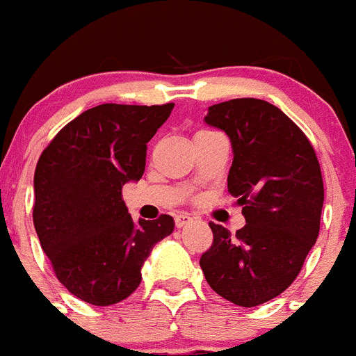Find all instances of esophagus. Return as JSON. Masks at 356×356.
<instances>
[{"label":"esophagus","mask_w":356,"mask_h":356,"mask_svg":"<svg viewBox=\"0 0 356 356\" xmlns=\"http://www.w3.org/2000/svg\"><path fill=\"white\" fill-rule=\"evenodd\" d=\"M175 222H176V228H184V226L193 222V217L187 216V213H180V216L175 217Z\"/></svg>","instance_id":"1"}]
</instances>
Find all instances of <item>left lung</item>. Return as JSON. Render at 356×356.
Listing matches in <instances>:
<instances>
[{
    "mask_svg": "<svg viewBox=\"0 0 356 356\" xmlns=\"http://www.w3.org/2000/svg\"><path fill=\"white\" fill-rule=\"evenodd\" d=\"M209 127L228 135V193L246 226L232 235L210 222L213 244L200 266L210 287L238 307L280 296L300 275L319 235L325 187L312 144L271 103L241 97L209 106Z\"/></svg>",
    "mask_w": 356,
    "mask_h": 356,
    "instance_id": "8db88e82",
    "label": "left lung"
}]
</instances>
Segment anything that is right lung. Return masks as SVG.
Here are the masks:
<instances>
[{"label": "right lung", "mask_w": 356, "mask_h": 356, "mask_svg": "<svg viewBox=\"0 0 356 356\" xmlns=\"http://www.w3.org/2000/svg\"><path fill=\"white\" fill-rule=\"evenodd\" d=\"M172 106L105 103L85 110L37 162V237L58 282L85 303L127 300L153 246L175 229L171 216L134 221L121 197L122 185L143 178L146 144Z\"/></svg>", "instance_id": "obj_1"}]
</instances>
